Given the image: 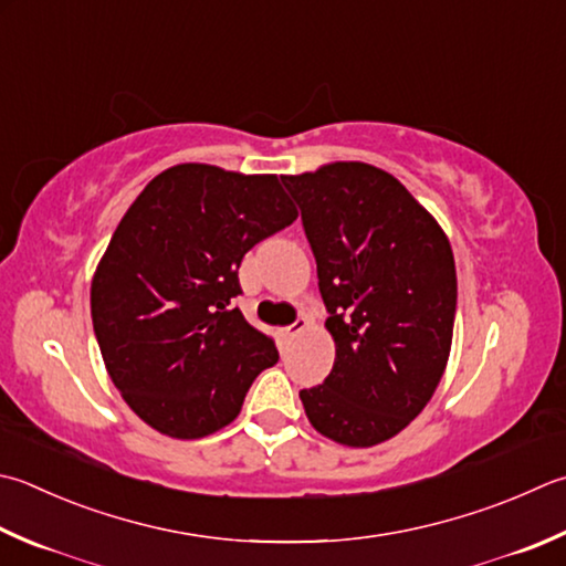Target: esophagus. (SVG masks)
<instances>
[{"label": "esophagus", "instance_id": "esophagus-1", "mask_svg": "<svg viewBox=\"0 0 566 566\" xmlns=\"http://www.w3.org/2000/svg\"><path fill=\"white\" fill-rule=\"evenodd\" d=\"M305 327H307V319H305V317H297L295 323H291L287 327H281V337H283V339H293V337L301 335Z\"/></svg>", "mask_w": 566, "mask_h": 566}]
</instances>
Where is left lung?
<instances>
[{"instance_id": "obj_1", "label": "left lung", "mask_w": 566, "mask_h": 566, "mask_svg": "<svg viewBox=\"0 0 566 566\" xmlns=\"http://www.w3.org/2000/svg\"><path fill=\"white\" fill-rule=\"evenodd\" d=\"M281 179L301 207L335 339L333 371L301 391L305 413L327 439L377 446L407 429L443 377L458 297L451 243L379 167L333 163Z\"/></svg>"}]
</instances>
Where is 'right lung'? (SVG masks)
<instances>
[{
    "mask_svg": "<svg viewBox=\"0 0 566 566\" xmlns=\"http://www.w3.org/2000/svg\"><path fill=\"white\" fill-rule=\"evenodd\" d=\"M295 219L275 175L197 163L165 169L125 211L93 275L91 315L113 384L155 431L223 429L279 361L231 303L243 255Z\"/></svg>",
    "mask_w": 566,
    "mask_h": 566,
    "instance_id": "1",
    "label": "right lung"
}]
</instances>
